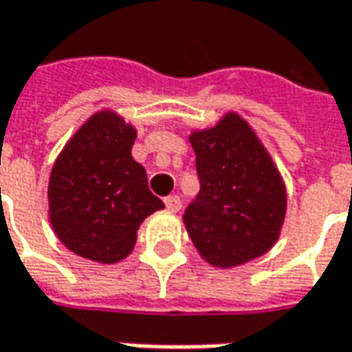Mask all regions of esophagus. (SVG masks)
<instances>
[{
	"mask_svg": "<svg viewBox=\"0 0 352 352\" xmlns=\"http://www.w3.org/2000/svg\"><path fill=\"white\" fill-rule=\"evenodd\" d=\"M164 205H166V209L172 211V213H178L182 209V199L178 195H168V197H164Z\"/></svg>",
	"mask_w": 352,
	"mask_h": 352,
	"instance_id": "1",
	"label": "esophagus"
}]
</instances>
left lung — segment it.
I'll use <instances>...</instances> for the list:
<instances>
[{
	"instance_id": "left-lung-1",
	"label": "left lung",
	"mask_w": 352,
	"mask_h": 352,
	"mask_svg": "<svg viewBox=\"0 0 352 352\" xmlns=\"http://www.w3.org/2000/svg\"><path fill=\"white\" fill-rule=\"evenodd\" d=\"M201 190L184 213L199 256L214 267H236L279 240L287 190L256 131L236 112L190 135Z\"/></svg>"
}]
</instances>
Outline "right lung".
I'll list each match as a JSON object with an SVG mask.
<instances>
[{"mask_svg": "<svg viewBox=\"0 0 352 352\" xmlns=\"http://www.w3.org/2000/svg\"><path fill=\"white\" fill-rule=\"evenodd\" d=\"M138 129L112 110L93 114L63 147L48 184V213L67 250L98 263L131 254L138 230L164 204L133 160Z\"/></svg>", "mask_w": 352, "mask_h": 352, "instance_id": "1", "label": "right lung"}]
</instances>
